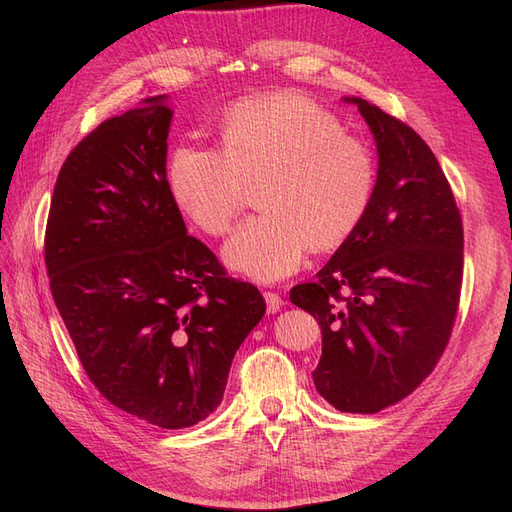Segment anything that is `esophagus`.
<instances>
[{"instance_id": "obj_1", "label": "esophagus", "mask_w": 512, "mask_h": 512, "mask_svg": "<svg viewBox=\"0 0 512 512\" xmlns=\"http://www.w3.org/2000/svg\"><path fill=\"white\" fill-rule=\"evenodd\" d=\"M265 299H267V312H269V314L280 312L282 305H284V299H282L277 292H273V290H267V292H265Z\"/></svg>"}]
</instances>
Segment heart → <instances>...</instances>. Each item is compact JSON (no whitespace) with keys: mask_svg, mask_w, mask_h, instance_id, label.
Segmentation results:
<instances>
[{"mask_svg":"<svg viewBox=\"0 0 512 512\" xmlns=\"http://www.w3.org/2000/svg\"><path fill=\"white\" fill-rule=\"evenodd\" d=\"M258 185L265 211L224 245V260L258 282L303 267L312 247L342 245L361 226L376 190V160L327 106L297 91L239 102L222 119V149L179 145L168 160L177 207L211 237H222Z\"/></svg>","mask_w":512,"mask_h":512,"instance_id":"obj_1","label":"heart"}]
</instances>
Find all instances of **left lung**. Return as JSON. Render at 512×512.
Returning <instances> with one entry per match:
<instances>
[{"mask_svg": "<svg viewBox=\"0 0 512 512\" xmlns=\"http://www.w3.org/2000/svg\"><path fill=\"white\" fill-rule=\"evenodd\" d=\"M378 143L361 226L290 301L322 329L316 391L342 412L408 397L451 339L463 282V224L446 175L408 123L352 98Z\"/></svg>", "mask_w": 512, "mask_h": 512, "instance_id": "8db88e82", "label": "left lung"}]
</instances>
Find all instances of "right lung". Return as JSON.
Instances as JSON below:
<instances>
[{"instance_id": "obj_1", "label": "right lung", "mask_w": 512, "mask_h": 512, "mask_svg": "<svg viewBox=\"0 0 512 512\" xmlns=\"http://www.w3.org/2000/svg\"><path fill=\"white\" fill-rule=\"evenodd\" d=\"M164 96L102 121L61 166L44 235L53 301L106 401L162 429L220 406L243 339L267 312L188 235L166 179Z\"/></svg>"}]
</instances>
